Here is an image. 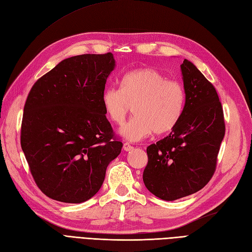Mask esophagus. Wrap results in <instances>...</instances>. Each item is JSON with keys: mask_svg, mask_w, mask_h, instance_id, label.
<instances>
[{"mask_svg": "<svg viewBox=\"0 0 252 252\" xmlns=\"http://www.w3.org/2000/svg\"><path fill=\"white\" fill-rule=\"evenodd\" d=\"M123 149H124L125 151H131V150L133 149V146H131V145L129 144V143H124Z\"/></svg>", "mask_w": 252, "mask_h": 252, "instance_id": "esophagus-1", "label": "esophagus"}]
</instances>
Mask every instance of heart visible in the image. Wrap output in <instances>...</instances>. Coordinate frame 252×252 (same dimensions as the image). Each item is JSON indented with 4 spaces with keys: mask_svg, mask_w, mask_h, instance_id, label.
Masks as SVG:
<instances>
[{
    "mask_svg": "<svg viewBox=\"0 0 252 252\" xmlns=\"http://www.w3.org/2000/svg\"><path fill=\"white\" fill-rule=\"evenodd\" d=\"M186 94L182 84L167 80L154 68H138L128 71L121 81V88L109 87L102 94L106 116L116 124L124 122L131 106L134 114L119 129L120 135L139 142L152 132L168 133L179 124L185 108Z\"/></svg>",
    "mask_w": 252,
    "mask_h": 252,
    "instance_id": "heart-1",
    "label": "heart"
}]
</instances>
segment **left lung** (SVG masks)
<instances>
[{
	"mask_svg": "<svg viewBox=\"0 0 252 252\" xmlns=\"http://www.w3.org/2000/svg\"><path fill=\"white\" fill-rule=\"evenodd\" d=\"M181 71L186 94L184 112L169 135L147 147L148 163L143 172L145 186L164 201L195 193L207 184L225 135L216 88L186 59Z\"/></svg>",
	"mask_w": 252,
	"mask_h": 252,
	"instance_id": "obj_1",
	"label": "left lung"
}]
</instances>
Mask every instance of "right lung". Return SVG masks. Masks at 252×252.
<instances>
[{
	"label": "right lung",
	"mask_w": 252,
	"mask_h": 252,
	"mask_svg": "<svg viewBox=\"0 0 252 252\" xmlns=\"http://www.w3.org/2000/svg\"><path fill=\"white\" fill-rule=\"evenodd\" d=\"M116 67L111 52L65 59L27 96L21 146L37 187L50 199L79 204L100 190L122 150L102 94Z\"/></svg>",
	"instance_id": "add662e5"
}]
</instances>
